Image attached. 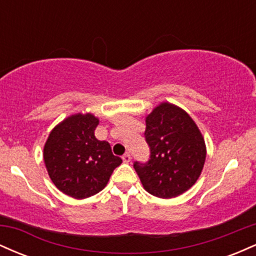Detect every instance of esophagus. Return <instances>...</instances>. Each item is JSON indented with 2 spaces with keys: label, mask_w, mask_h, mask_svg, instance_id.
I'll list each match as a JSON object with an SVG mask.
<instances>
[{
  "label": "esophagus",
  "mask_w": 256,
  "mask_h": 256,
  "mask_svg": "<svg viewBox=\"0 0 256 256\" xmlns=\"http://www.w3.org/2000/svg\"><path fill=\"white\" fill-rule=\"evenodd\" d=\"M122 161H124V162H126V164L130 162V161H131V155L128 154V152H126V154L122 155Z\"/></svg>",
  "instance_id": "obj_1"
}]
</instances>
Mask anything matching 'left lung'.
<instances>
[{"instance_id": "left-lung-1", "label": "left lung", "mask_w": 256, "mask_h": 256, "mask_svg": "<svg viewBox=\"0 0 256 256\" xmlns=\"http://www.w3.org/2000/svg\"><path fill=\"white\" fill-rule=\"evenodd\" d=\"M148 161L134 167L144 189L161 198H172L196 183L206 160L204 137L183 110L161 104L146 116Z\"/></svg>"}]
</instances>
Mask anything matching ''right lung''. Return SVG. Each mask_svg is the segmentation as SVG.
Returning a JSON list of instances; mask_svg holds the SVG:
<instances>
[{"label":"right lung","instance_id":"obj_1","mask_svg":"<svg viewBox=\"0 0 256 256\" xmlns=\"http://www.w3.org/2000/svg\"><path fill=\"white\" fill-rule=\"evenodd\" d=\"M98 119L76 114L49 134L44 162L49 177L66 195L86 198L101 192L122 160L112 152L110 143L95 137Z\"/></svg>","mask_w":256,"mask_h":256}]
</instances>
